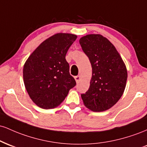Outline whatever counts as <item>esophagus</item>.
I'll return each mask as SVG.
<instances>
[{
  "label": "esophagus",
  "instance_id": "esophagus-1",
  "mask_svg": "<svg viewBox=\"0 0 147 147\" xmlns=\"http://www.w3.org/2000/svg\"><path fill=\"white\" fill-rule=\"evenodd\" d=\"M75 79L76 82H77V83H78L79 81H80L81 77H80V76H79V75H78V76H75Z\"/></svg>",
  "mask_w": 147,
  "mask_h": 147
}]
</instances>
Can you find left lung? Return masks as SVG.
<instances>
[{"label":"left lung","mask_w":147,"mask_h":147,"mask_svg":"<svg viewBox=\"0 0 147 147\" xmlns=\"http://www.w3.org/2000/svg\"><path fill=\"white\" fill-rule=\"evenodd\" d=\"M92 65L90 87L82 94L84 105L95 112L111 109L122 97L127 70L115 46L100 34H88L79 39Z\"/></svg>","instance_id":"1"}]
</instances>
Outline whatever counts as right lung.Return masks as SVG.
Returning a JSON list of instances; mask_svg holds the SVG:
<instances>
[{
  "label": "right lung",
  "instance_id": "obj_1",
  "mask_svg": "<svg viewBox=\"0 0 147 147\" xmlns=\"http://www.w3.org/2000/svg\"><path fill=\"white\" fill-rule=\"evenodd\" d=\"M77 37L72 34H56L41 43L25 62V88L32 100L42 109L58 106L75 86L65 55Z\"/></svg>",
  "mask_w": 147,
  "mask_h": 147
}]
</instances>
